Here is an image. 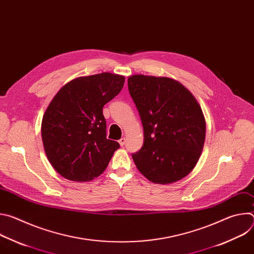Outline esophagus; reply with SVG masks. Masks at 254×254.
I'll list each match as a JSON object with an SVG mask.
<instances>
[{"label": "esophagus", "mask_w": 254, "mask_h": 254, "mask_svg": "<svg viewBox=\"0 0 254 254\" xmlns=\"http://www.w3.org/2000/svg\"><path fill=\"white\" fill-rule=\"evenodd\" d=\"M119 142H120V144H121V146L123 147L124 146V144L126 143V137H122L120 140H119Z\"/></svg>", "instance_id": "34e87169"}]
</instances>
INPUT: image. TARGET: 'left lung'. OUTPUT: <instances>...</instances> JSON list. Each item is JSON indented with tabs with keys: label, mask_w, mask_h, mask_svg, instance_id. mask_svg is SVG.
I'll use <instances>...</instances> for the list:
<instances>
[{
	"label": "left lung",
	"mask_w": 254,
	"mask_h": 254,
	"mask_svg": "<svg viewBox=\"0 0 254 254\" xmlns=\"http://www.w3.org/2000/svg\"><path fill=\"white\" fill-rule=\"evenodd\" d=\"M128 91L143 127V146L132 160L155 184H171L185 178L203 151L206 122L194 95L169 77L134 74Z\"/></svg>",
	"instance_id": "8db88e82"
}]
</instances>
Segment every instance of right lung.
Returning a JSON list of instances; mask_svg holds the SVG:
<instances>
[{"label": "right lung", "instance_id": "right-lung-1", "mask_svg": "<svg viewBox=\"0 0 254 254\" xmlns=\"http://www.w3.org/2000/svg\"><path fill=\"white\" fill-rule=\"evenodd\" d=\"M124 84L125 76L102 72L70 80L52 98L41 134L47 159L59 175L89 182L104 172L120 143L106 138L102 107Z\"/></svg>", "mask_w": 254, "mask_h": 254}]
</instances>
